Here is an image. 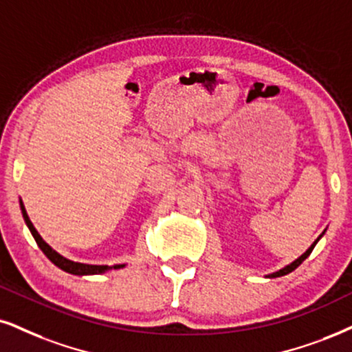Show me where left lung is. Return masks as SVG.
I'll list each match as a JSON object with an SVG mask.
<instances>
[{
	"instance_id": "8db88e82",
	"label": "left lung",
	"mask_w": 352,
	"mask_h": 352,
	"mask_svg": "<svg viewBox=\"0 0 352 352\" xmlns=\"http://www.w3.org/2000/svg\"><path fill=\"white\" fill-rule=\"evenodd\" d=\"M320 238H322V235H320V236H318V240H320ZM318 240H316V241L314 243V245H311V246H310V248H309V250H307V251H305V253H303V254L300 256V258H298V259H296V261H294V263H290V264H289V266H285L284 269H280V271H277V272H272V274H269L267 277H280V276H285V274H289V272H292V271H294V269H297L298 266H300V264H302L303 261H305V259H307V258H309V256H310V253H311V251H314V248H315V245H316V243H318Z\"/></svg>"
}]
</instances>
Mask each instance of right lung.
<instances>
[{
	"label": "right lung",
	"mask_w": 352,
	"mask_h": 352,
	"mask_svg": "<svg viewBox=\"0 0 352 352\" xmlns=\"http://www.w3.org/2000/svg\"><path fill=\"white\" fill-rule=\"evenodd\" d=\"M21 210H23V217H24V220H25V225H28V227H29L30 233H32L34 240H36L38 248L42 250V253L45 254L47 258H49L50 261L54 263L56 267L63 269L65 272H70V274H75V276H89V274H102V272L109 271V269H120V267L125 266V264H116V266H94V264H81V263H75V261H70V259L63 258L62 254H58V253H56V251L52 250L50 246L42 240V236L38 235L37 230L34 228L32 222H30V220H29L28 214H25V209H24L23 202H21Z\"/></svg>",
	"instance_id": "right-lung-1"
}]
</instances>
